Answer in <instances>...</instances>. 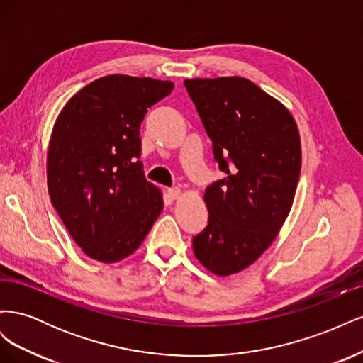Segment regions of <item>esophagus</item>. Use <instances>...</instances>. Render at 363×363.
<instances>
[{"instance_id":"esophagus-1","label":"esophagus","mask_w":363,"mask_h":363,"mask_svg":"<svg viewBox=\"0 0 363 363\" xmlns=\"http://www.w3.org/2000/svg\"><path fill=\"white\" fill-rule=\"evenodd\" d=\"M180 189L179 188H171V189H168V196L171 200H175V199H179L180 196Z\"/></svg>"}]
</instances>
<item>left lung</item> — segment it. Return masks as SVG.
Returning a JSON list of instances; mask_svg holds the SVG:
<instances>
[{"label":"left lung","instance_id":"obj_1","mask_svg":"<svg viewBox=\"0 0 363 363\" xmlns=\"http://www.w3.org/2000/svg\"><path fill=\"white\" fill-rule=\"evenodd\" d=\"M224 179L208 184V221L194 236L196 259L216 276L251 265L289 215L301 145L292 115L242 77L184 80Z\"/></svg>","mask_w":363,"mask_h":363}]
</instances>
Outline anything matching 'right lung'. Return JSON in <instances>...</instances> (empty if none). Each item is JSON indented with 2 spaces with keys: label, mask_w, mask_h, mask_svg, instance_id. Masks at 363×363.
Returning <instances> with one entry per match:
<instances>
[{
  "label": "right lung",
  "mask_w": 363,
  "mask_h": 363,
  "mask_svg": "<svg viewBox=\"0 0 363 363\" xmlns=\"http://www.w3.org/2000/svg\"><path fill=\"white\" fill-rule=\"evenodd\" d=\"M172 87L148 77H101L77 92L54 124L50 199L75 244L95 260L130 256L162 212V195L138 160L139 127Z\"/></svg>",
  "instance_id": "1"
}]
</instances>
